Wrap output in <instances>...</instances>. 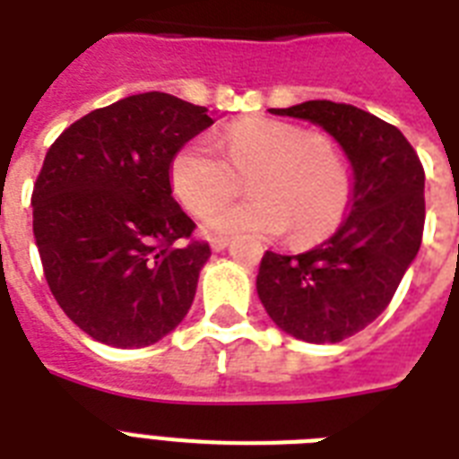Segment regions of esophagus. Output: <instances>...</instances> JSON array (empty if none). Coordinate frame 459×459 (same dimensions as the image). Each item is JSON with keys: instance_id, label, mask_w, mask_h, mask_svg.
I'll return each instance as SVG.
<instances>
[{"instance_id": "obj_1", "label": "esophagus", "mask_w": 459, "mask_h": 459, "mask_svg": "<svg viewBox=\"0 0 459 459\" xmlns=\"http://www.w3.org/2000/svg\"><path fill=\"white\" fill-rule=\"evenodd\" d=\"M229 243H230V238H226V236H214L212 240H209V245H212V250L214 252L226 250V247H229Z\"/></svg>"}]
</instances>
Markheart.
<instances>
[{"mask_svg":"<svg viewBox=\"0 0 459 459\" xmlns=\"http://www.w3.org/2000/svg\"><path fill=\"white\" fill-rule=\"evenodd\" d=\"M221 152L187 143L171 161V187L195 216L211 212L248 178L247 201L209 214V233L281 236L312 245L341 223L352 193L342 150L302 126L276 118H245L221 133Z\"/></svg>","mask_w":459,"mask_h":459,"instance_id":"obj_1","label":"heart"}]
</instances>
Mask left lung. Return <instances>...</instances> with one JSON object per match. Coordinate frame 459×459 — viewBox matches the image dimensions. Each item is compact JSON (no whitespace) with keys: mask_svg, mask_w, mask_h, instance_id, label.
<instances>
[{"mask_svg":"<svg viewBox=\"0 0 459 459\" xmlns=\"http://www.w3.org/2000/svg\"><path fill=\"white\" fill-rule=\"evenodd\" d=\"M319 126L352 171L348 216L302 255L266 250L257 295L281 331L338 342L384 312L417 257L424 233V169L407 138L378 117L328 100L269 109Z\"/></svg>","mask_w":459,"mask_h":459,"instance_id":"obj_1","label":"left lung"}]
</instances>
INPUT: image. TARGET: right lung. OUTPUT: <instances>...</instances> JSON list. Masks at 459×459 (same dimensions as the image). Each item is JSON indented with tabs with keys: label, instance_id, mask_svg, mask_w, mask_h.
Wrapping results in <instances>:
<instances>
[{
	"label": "right lung",
	"instance_id": "add662e5",
	"mask_svg": "<svg viewBox=\"0 0 459 459\" xmlns=\"http://www.w3.org/2000/svg\"><path fill=\"white\" fill-rule=\"evenodd\" d=\"M214 124L209 109L143 92L78 118L32 187V233L54 300L111 348L171 333L212 250L171 195V161Z\"/></svg>",
	"mask_w": 459,
	"mask_h": 459
}]
</instances>
